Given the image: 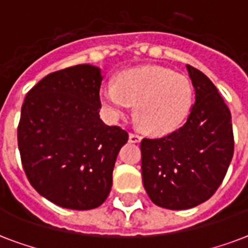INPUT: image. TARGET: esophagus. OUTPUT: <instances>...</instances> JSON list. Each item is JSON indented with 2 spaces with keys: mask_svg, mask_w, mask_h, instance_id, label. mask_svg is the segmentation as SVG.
I'll use <instances>...</instances> for the list:
<instances>
[{
  "mask_svg": "<svg viewBox=\"0 0 248 248\" xmlns=\"http://www.w3.org/2000/svg\"><path fill=\"white\" fill-rule=\"evenodd\" d=\"M142 140V137L140 136V134L137 133H129V141L133 142V143H137V142H140Z\"/></svg>",
  "mask_w": 248,
  "mask_h": 248,
  "instance_id": "34e87169",
  "label": "esophagus"
}]
</instances>
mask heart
<instances>
[{
    "instance_id": "obj_1",
    "label": "heart",
    "mask_w": 248,
    "mask_h": 248,
    "mask_svg": "<svg viewBox=\"0 0 248 248\" xmlns=\"http://www.w3.org/2000/svg\"><path fill=\"white\" fill-rule=\"evenodd\" d=\"M99 97L107 115L118 120L136 115L151 134H170L181 126L194 101V88L187 76L159 66H141L124 71L116 82H106Z\"/></svg>"
}]
</instances>
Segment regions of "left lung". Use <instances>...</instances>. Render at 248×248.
I'll list each match as a JSON object with an SVG mask.
<instances>
[{
	"mask_svg": "<svg viewBox=\"0 0 248 248\" xmlns=\"http://www.w3.org/2000/svg\"><path fill=\"white\" fill-rule=\"evenodd\" d=\"M195 103L181 128L141 141L142 181L159 207L187 210L206 202L221 185L234 153L232 115L206 75L186 66Z\"/></svg>",
	"mask_w": 248,
	"mask_h": 248,
	"instance_id": "1",
	"label": "left lung"
}]
</instances>
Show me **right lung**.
<instances>
[{"instance_id": "1", "label": "right lung", "mask_w": 248, "mask_h": 248, "mask_svg": "<svg viewBox=\"0 0 248 248\" xmlns=\"http://www.w3.org/2000/svg\"><path fill=\"white\" fill-rule=\"evenodd\" d=\"M102 75L78 64L55 71L27 93L18 125L23 170L36 191L57 206L93 210L112 186L128 133L99 118Z\"/></svg>"}]
</instances>
